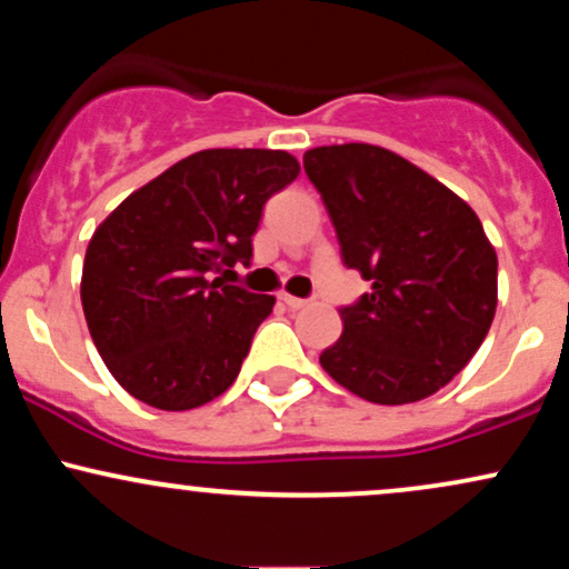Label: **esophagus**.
<instances>
[{
	"label": "esophagus",
	"instance_id": "1",
	"mask_svg": "<svg viewBox=\"0 0 569 569\" xmlns=\"http://www.w3.org/2000/svg\"><path fill=\"white\" fill-rule=\"evenodd\" d=\"M280 299H283V302L289 305L291 310H302V307L310 305V299H299V297H291V293H283V297H280Z\"/></svg>",
	"mask_w": 569,
	"mask_h": 569
}]
</instances>
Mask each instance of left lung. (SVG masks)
I'll use <instances>...</instances> for the list:
<instances>
[{"label": "left lung", "instance_id": "8db88e82", "mask_svg": "<svg viewBox=\"0 0 569 569\" xmlns=\"http://www.w3.org/2000/svg\"><path fill=\"white\" fill-rule=\"evenodd\" d=\"M342 262L371 280L342 307L321 352L331 380L371 403L433 396L473 358L498 307V253L479 217L439 179L375 143L305 152Z\"/></svg>", "mask_w": 569, "mask_h": 569}]
</instances>
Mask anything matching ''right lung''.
Listing matches in <instances>:
<instances>
[{"mask_svg":"<svg viewBox=\"0 0 569 569\" xmlns=\"http://www.w3.org/2000/svg\"><path fill=\"white\" fill-rule=\"evenodd\" d=\"M297 176L283 149H202L96 227L82 264L84 321L130 396L187 411L234 382L276 297L213 272L251 262L267 198Z\"/></svg>","mask_w":569,"mask_h":569,"instance_id":"add662e5","label":"right lung"}]
</instances>
